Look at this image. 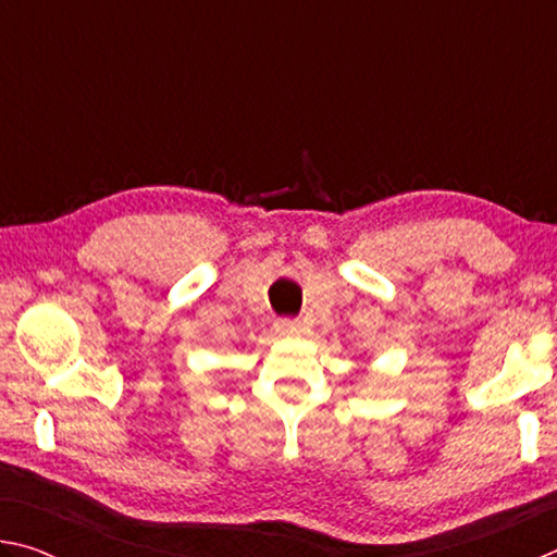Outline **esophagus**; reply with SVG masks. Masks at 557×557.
<instances>
[{
  "instance_id": "34e87169",
  "label": "esophagus",
  "mask_w": 557,
  "mask_h": 557,
  "mask_svg": "<svg viewBox=\"0 0 557 557\" xmlns=\"http://www.w3.org/2000/svg\"><path fill=\"white\" fill-rule=\"evenodd\" d=\"M275 332H277V334H285V336L299 334V322H297V319H277V322H275Z\"/></svg>"
}]
</instances>
